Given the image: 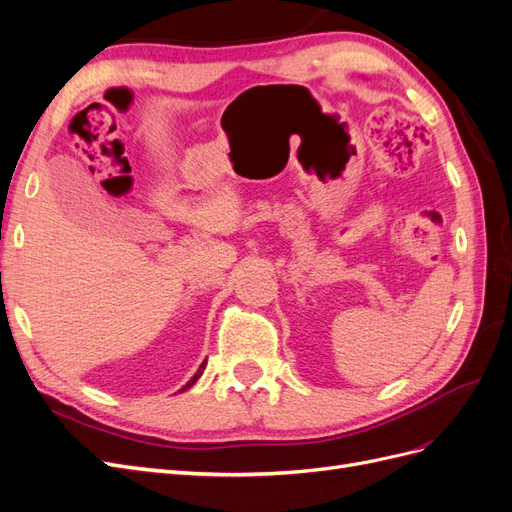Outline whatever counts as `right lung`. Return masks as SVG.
<instances>
[{
  "label": "right lung",
  "instance_id": "add662e5",
  "mask_svg": "<svg viewBox=\"0 0 512 512\" xmlns=\"http://www.w3.org/2000/svg\"><path fill=\"white\" fill-rule=\"evenodd\" d=\"M205 365H207V361H205V363H203V365H200V367H198V371H196V374H194V378H192V380H190V382H188V384H185V386H183V389H181V391H185V389H190V386H192V384H194V382H196V380H198V378H200V376H203V369H205Z\"/></svg>",
  "mask_w": 512,
  "mask_h": 512
}]
</instances>
